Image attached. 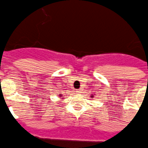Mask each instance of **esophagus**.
Here are the masks:
<instances>
[{"label":"esophagus","instance_id":"obj_1","mask_svg":"<svg viewBox=\"0 0 148 148\" xmlns=\"http://www.w3.org/2000/svg\"><path fill=\"white\" fill-rule=\"evenodd\" d=\"M81 91H82V90H81L80 89H77V90H76V92H77V94H80L81 93H82Z\"/></svg>","mask_w":148,"mask_h":148}]
</instances>
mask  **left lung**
Instances as JSON below:
<instances>
[{"label": "left lung", "mask_w": 148, "mask_h": 148, "mask_svg": "<svg viewBox=\"0 0 148 148\" xmlns=\"http://www.w3.org/2000/svg\"><path fill=\"white\" fill-rule=\"evenodd\" d=\"M91 97H93V95H91Z\"/></svg>", "instance_id": "1"}]
</instances>
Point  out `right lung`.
Instances as JSON below:
<instances>
[{"instance_id": "obj_1", "label": "right lung", "mask_w": 148, "mask_h": 148, "mask_svg": "<svg viewBox=\"0 0 148 148\" xmlns=\"http://www.w3.org/2000/svg\"><path fill=\"white\" fill-rule=\"evenodd\" d=\"M61 97V94H60V97Z\"/></svg>"}]
</instances>
